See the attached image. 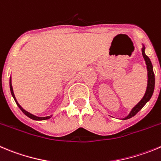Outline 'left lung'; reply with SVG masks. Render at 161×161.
Instances as JSON below:
<instances>
[{
	"mask_svg": "<svg viewBox=\"0 0 161 161\" xmlns=\"http://www.w3.org/2000/svg\"><path fill=\"white\" fill-rule=\"evenodd\" d=\"M144 49H145V48H144V46L143 45L142 55L143 57H144V60H145L146 65H147V70H148V85H147V89H146L145 94H144L143 98L141 100V101L132 108V111L130 112V113H129L126 117L124 118V120H127V119L132 118V116H135V115L136 114L144 105H145L146 103L148 102L150 99H151L153 93V91H154L155 75L154 73H153V64H152V62L151 60H150L149 57L146 55L145 53H144Z\"/></svg>",
	"mask_w": 161,
	"mask_h": 161,
	"instance_id": "obj_1",
	"label": "left lung"
}]
</instances>
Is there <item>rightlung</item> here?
<instances>
[{"mask_svg": "<svg viewBox=\"0 0 161 161\" xmlns=\"http://www.w3.org/2000/svg\"><path fill=\"white\" fill-rule=\"evenodd\" d=\"M9 86H10V91H11V94L12 96H13V99H14V101H16V103H17V106H18L19 108H20V109L21 110L22 112H23L27 116H29V118H31V119H32V120H48V119H49L50 117H51V116H45V117H39V116H34V115L31 114L30 113H29V112L25 111V110L23 108L21 107V106L20 105V104H18V102H17V99H16L15 97V95H14V92H13V86H12V82H11V77H10V80H9Z\"/></svg>", "mask_w": 161, "mask_h": 161, "instance_id": "right-lung-1", "label": "right lung"}]
</instances>
